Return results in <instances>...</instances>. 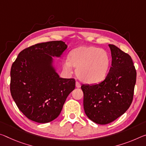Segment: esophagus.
<instances>
[{
    "instance_id": "1",
    "label": "esophagus",
    "mask_w": 146,
    "mask_h": 146,
    "mask_svg": "<svg viewBox=\"0 0 146 146\" xmlns=\"http://www.w3.org/2000/svg\"><path fill=\"white\" fill-rule=\"evenodd\" d=\"M80 84L78 81H76V87L77 88H80Z\"/></svg>"
}]
</instances>
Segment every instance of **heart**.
Listing matches in <instances>:
<instances>
[{
  "mask_svg": "<svg viewBox=\"0 0 146 146\" xmlns=\"http://www.w3.org/2000/svg\"><path fill=\"white\" fill-rule=\"evenodd\" d=\"M109 65V56L106 50L96 47H80L70 52L69 60L64 62V68L70 71L73 66L75 67L79 79L95 84L105 78Z\"/></svg>",
  "mask_w": 146,
  "mask_h": 146,
  "instance_id": "heart-1",
  "label": "heart"
}]
</instances>
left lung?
Here are the masks:
<instances>
[{"label": "left lung", "mask_w": 146, "mask_h": 146, "mask_svg": "<svg viewBox=\"0 0 146 146\" xmlns=\"http://www.w3.org/2000/svg\"><path fill=\"white\" fill-rule=\"evenodd\" d=\"M112 67L105 80L98 84L82 85L84 109L95 123H110L126 112L133 99L136 71L130 55L108 45Z\"/></svg>", "instance_id": "left-lung-1"}]
</instances>
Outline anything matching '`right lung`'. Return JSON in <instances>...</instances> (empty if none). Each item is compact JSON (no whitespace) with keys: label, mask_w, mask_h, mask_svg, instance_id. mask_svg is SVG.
<instances>
[{"label":"right lung","mask_w":146,"mask_h":146,"mask_svg":"<svg viewBox=\"0 0 146 146\" xmlns=\"http://www.w3.org/2000/svg\"><path fill=\"white\" fill-rule=\"evenodd\" d=\"M67 48L62 41L37 43L23 49L10 71V92L27 118L48 123L60 114L69 94L75 88L74 78H62L51 66L52 56Z\"/></svg>","instance_id":"obj_1"}]
</instances>
